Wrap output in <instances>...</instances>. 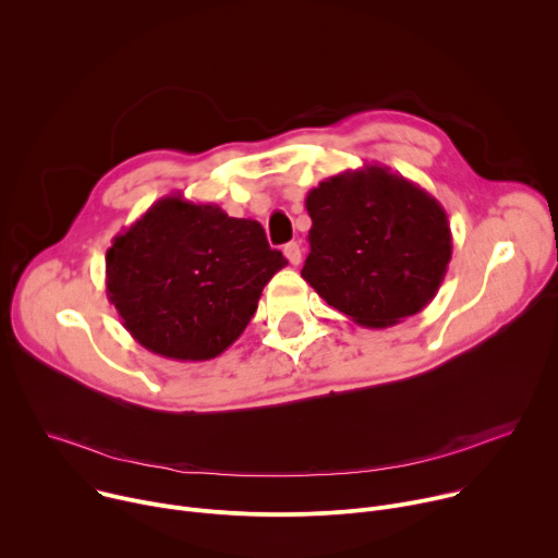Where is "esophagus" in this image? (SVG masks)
Returning <instances> with one entry per match:
<instances>
[{
    "instance_id": "1",
    "label": "esophagus",
    "mask_w": 558,
    "mask_h": 558,
    "mask_svg": "<svg viewBox=\"0 0 558 558\" xmlns=\"http://www.w3.org/2000/svg\"><path fill=\"white\" fill-rule=\"evenodd\" d=\"M284 256L293 267H298L302 263V247L298 243H289L284 245Z\"/></svg>"
}]
</instances>
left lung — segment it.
I'll use <instances>...</instances> for the list:
<instances>
[{
	"mask_svg": "<svg viewBox=\"0 0 558 558\" xmlns=\"http://www.w3.org/2000/svg\"><path fill=\"white\" fill-rule=\"evenodd\" d=\"M311 216L302 278L329 306L366 329L420 313L452 258L441 203L386 166H364L306 194Z\"/></svg>",
	"mask_w": 558,
	"mask_h": 558,
	"instance_id": "8db88e82",
	"label": "left lung"
}]
</instances>
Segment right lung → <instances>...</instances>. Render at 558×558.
<instances>
[{
    "instance_id": "1",
    "label": "right lung",
    "mask_w": 558,
    "mask_h": 558,
    "mask_svg": "<svg viewBox=\"0 0 558 558\" xmlns=\"http://www.w3.org/2000/svg\"><path fill=\"white\" fill-rule=\"evenodd\" d=\"M284 265L258 220L170 194L114 235L106 291L143 349L205 362L241 338Z\"/></svg>"
}]
</instances>
